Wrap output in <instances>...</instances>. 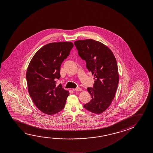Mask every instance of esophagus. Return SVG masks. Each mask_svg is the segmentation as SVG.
Segmentation results:
<instances>
[{
    "label": "esophagus",
    "instance_id": "34e87169",
    "mask_svg": "<svg viewBox=\"0 0 153 153\" xmlns=\"http://www.w3.org/2000/svg\"><path fill=\"white\" fill-rule=\"evenodd\" d=\"M73 90L76 91H80L82 90V88H76L75 89H74Z\"/></svg>",
    "mask_w": 153,
    "mask_h": 153
}]
</instances>
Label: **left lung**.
<instances>
[{"mask_svg": "<svg viewBox=\"0 0 153 153\" xmlns=\"http://www.w3.org/2000/svg\"><path fill=\"white\" fill-rule=\"evenodd\" d=\"M74 44L95 80L92 88H88L92 99L84 107L91 113L101 114L109 107L117 88L119 76L115 57L108 47L93 39L77 40Z\"/></svg>", "mask_w": 153, "mask_h": 153, "instance_id": "left-lung-1", "label": "left lung"}]
</instances>
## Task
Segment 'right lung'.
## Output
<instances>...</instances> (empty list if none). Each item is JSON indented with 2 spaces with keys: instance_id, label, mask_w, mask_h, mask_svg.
Wrapping results in <instances>:
<instances>
[{
  "instance_id": "right-lung-1",
  "label": "right lung",
  "mask_w": 153,
  "mask_h": 153,
  "mask_svg": "<svg viewBox=\"0 0 153 153\" xmlns=\"http://www.w3.org/2000/svg\"><path fill=\"white\" fill-rule=\"evenodd\" d=\"M74 47L71 42L51 43L36 53L28 66L26 78L28 91L36 106L43 113L52 115L65 107L69 94L56 80L60 67Z\"/></svg>"
}]
</instances>
